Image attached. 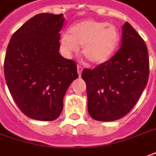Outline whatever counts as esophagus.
Returning a JSON list of instances; mask_svg holds the SVG:
<instances>
[{"mask_svg": "<svg viewBox=\"0 0 156 156\" xmlns=\"http://www.w3.org/2000/svg\"><path fill=\"white\" fill-rule=\"evenodd\" d=\"M77 68H78V76L80 77L81 76V73H82V71H83V67L81 66H79L78 65V66H77Z\"/></svg>", "mask_w": 156, "mask_h": 156, "instance_id": "obj_1", "label": "esophagus"}]
</instances>
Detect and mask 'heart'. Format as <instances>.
<instances>
[{
    "label": "heart",
    "instance_id": "obj_1",
    "mask_svg": "<svg viewBox=\"0 0 156 156\" xmlns=\"http://www.w3.org/2000/svg\"><path fill=\"white\" fill-rule=\"evenodd\" d=\"M120 40L119 29L104 21L87 20L73 25L69 33L60 38V45L66 55L78 51L82 46L83 56L91 65H101L112 57Z\"/></svg>",
    "mask_w": 156,
    "mask_h": 156
}]
</instances>
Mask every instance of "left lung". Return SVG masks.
Instances as JSON below:
<instances>
[{"instance_id":"8db88e82","label":"left lung","mask_w":156,"mask_h":156,"mask_svg":"<svg viewBox=\"0 0 156 156\" xmlns=\"http://www.w3.org/2000/svg\"><path fill=\"white\" fill-rule=\"evenodd\" d=\"M149 74L147 46L126 22L117 53L94 69L83 70L90 117L98 121H114L126 115L147 85Z\"/></svg>"}]
</instances>
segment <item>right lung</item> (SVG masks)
Masks as SVG:
<instances>
[{
    "instance_id": "obj_1",
    "label": "right lung",
    "mask_w": 156,
    "mask_h": 156,
    "mask_svg": "<svg viewBox=\"0 0 156 156\" xmlns=\"http://www.w3.org/2000/svg\"><path fill=\"white\" fill-rule=\"evenodd\" d=\"M63 14L40 13L12 36L4 61L8 90L27 117L52 121L60 116L63 98L78 78L77 65L60 55Z\"/></svg>"
}]
</instances>
